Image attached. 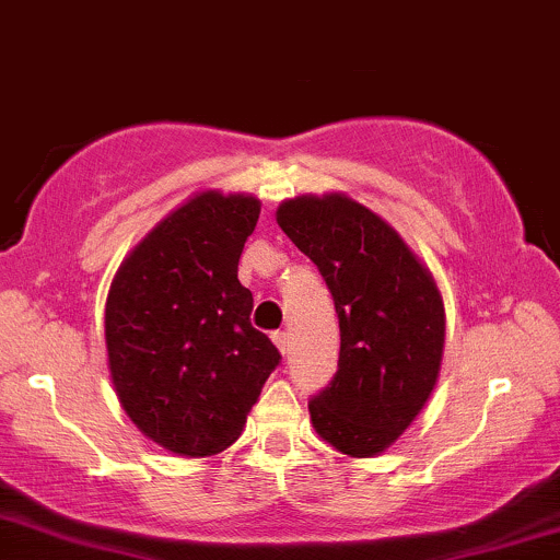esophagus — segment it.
I'll list each match as a JSON object with an SVG mask.
<instances>
[{
	"label": "esophagus",
	"instance_id": "1",
	"mask_svg": "<svg viewBox=\"0 0 560 560\" xmlns=\"http://www.w3.org/2000/svg\"><path fill=\"white\" fill-rule=\"evenodd\" d=\"M272 342L278 345L280 353H288V332H272Z\"/></svg>",
	"mask_w": 560,
	"mask_h": 560
}]
</instances>
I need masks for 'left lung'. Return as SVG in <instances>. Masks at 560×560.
<instances>
[{
	"label": "left lung",
	"mask_w": 560,
	"mask_h": 560,
	"mask_svg": "<svg viewBox=\"0 0 560 560\" xmlns=\"http://www.w3.org/2000/svg\"><path fill=\"white\" fill-rule=\"evenodd\" d=\"M275 218L319 267L340 319L337 374L308 402L312 425L348 457H376L439 382L446 314L436 280L395 228L342 191L285 199Z\"/></svg>",
	"instance_id": "left-lung-1"
}]
</instances>
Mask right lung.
Listing matches in <instances>:
<instances>
[{
    "label": "right lung",
    "instance_id": "add662e5",
    "mask_svg": "<svg viewBox=\"0 0 560 560\" xmlns=\"http://www.w3.org/2000/svg\"><path fill=\"white\" fill-rule=\"evenodd\" d=\"M261 202L197 191L121 261L106 299V350L129 420L178 457H212L241 436L280 363L252 327L238 259Z\"/></svg>",
    "mask_w": 560,
    "mask_h": 560
}]
</instances>
